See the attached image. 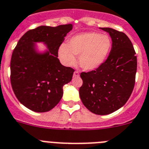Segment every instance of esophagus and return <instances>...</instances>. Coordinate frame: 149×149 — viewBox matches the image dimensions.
<instances>
[{
  "label": "esophagus",
  "mask_w": 149,
  "mask_h": 149,
  "mask_svg": "<svg viewBox=\"0 0 149 149\" xmlns=\"http://www.w3.org/2000/svg\"><path fill=\"white\" fill-rule=\"evenodd\" d=\"M79 76H80V74H79V72H77V71H75V72H74V74H73L74 77H79Z\"/></svg>",
  "instance_id": "1"
}]
</instances>
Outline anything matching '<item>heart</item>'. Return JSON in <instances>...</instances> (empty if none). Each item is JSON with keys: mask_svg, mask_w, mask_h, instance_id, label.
<instances>
[{"mask_svg": "<svg viewBox=\"0 0 149 149\" xmlns=\"http://www.w3.org/2000/svg\"><path fill=\"white\" fill-rule=\"evenodd\" d=\"M111 47V39L107 35L84 32L72 37L68 44H61L58 53L66 65H74L77 60L75 56H78L81 68L92 71L105 62Z\"/></svg>", "mask_w": 149, "mask_h": 149, "instance_id": "obj_1", "label": "heart"}]
</instances>
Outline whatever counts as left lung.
I'll return each instance as SVG.
<instances>
[{
    "label": "left lung",
    "instance_id": "1",
    "mask_svg": "<svg viewBox=\"0 0 149 149\" xmlns=\"http://www.w3.org/2000/svg\"><path fill=\"white\" fill-rule=\"evenodd\" d=\"M111 38L108 59L95 71L81 73L83 85L79 94L89 111L100 115L111 114L124 106L135 84L137 60L132 42L124 33L100 28Z\"/></svg>",
    "mask_w": 149,
    "mask_h": 149
}]
</instances>
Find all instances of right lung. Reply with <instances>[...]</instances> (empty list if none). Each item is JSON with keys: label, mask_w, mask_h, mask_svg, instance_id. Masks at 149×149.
Segmentation results:
<instances>
[{"label": "right lung", "mask_w": 149, "mask_h": 149, "mask_svg": "<svg viewBox=\"0 0 149 149\" xmlns=\"http://www.w3.org/2000/svg\"><path fill=\"white\" fill-rule=\"evenodd\" d=\"M72 25H40L29 30L18 41L10 62V81L18 100L35 112L50 111L63 95L62 87L72 81L74 70L62 65L58 49ZM37 42L47 50L40 52Z\"/></svg>", "instance_id": "add662e5"}]
</instances>
